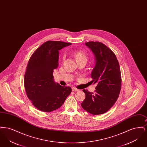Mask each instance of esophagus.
Segmentation results:
<instances>
[{
    "mask_svg": "<svg viewBox=\"0 0 147 147\" xmlns=\"http://www.w3.org/2000/svg\"><path fill=\"white\" fill-rule=\"evenodd\" d=\"M72 91H79V90L77 88H75V87H73V88H72Z\"/></svg>",
    "mask_w": 147,
    "mask_h": 147,
    "instance_id": "obj_1",
    "label": "esophagus"
}]
</instances>
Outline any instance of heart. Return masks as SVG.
I'll use <instances>...</instances> for the list:
<instances>
[{
  "label": "heart",
  "mask_w": 147,
  "mask_h": 147,
  "mask_svg": "<svg viewBox=\"0 0 147 147\" xmlns=\"http://www.w3.org/2000/svg\"><path fill=\"white\" fill-rule=\"evenodd\" d=\"M75 57L76 60L79 59H86L87 60V56L83 51H78L75 53Z\"/></svg>",
  "instance_id": "obj_1"
}]
</instances>
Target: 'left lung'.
<instances>
[{
  "label": "left lung",
  "instance_id": "obj_1",
  "mask_svg": "<svg viewBox=\"0 0 147 147\" xmlns=\"http://www.w3.org/2000/svg\"><path fill=\"white\" fill-rule=\"evenodd\" d=\"M85 45L95 57L91 75L97 86L94 92L83 90L85 98L81 105L91 114L100 115L109 111L119 98L122 80L119 65L115 54L104 43L90 41Z\"/></svg>",
  "mask_w": 147,
  "mask_h": 147
}]
</instances>
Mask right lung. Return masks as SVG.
I'll return each mask as SVG.
<instances>
[{
	"mask_svg": "<svg viewBox=\"0 0 147 147\" xmlns=\"http://www.w3.org/2000/svg\"><path fill=\"white\" fill-rule=\"evenodd\" d=\"M71 43L48 41L35 51L28 61L24 76L27 96L38 110L51 112L59 108L70 95V86L53 80V72L58 65L59 51Z\"/></svg>",
	"mask_w": 147,
	"mask_h": 147,
	"instance_id": "right-lung-1",
	"label": "right lung"
}]
</instances>
